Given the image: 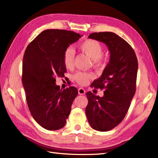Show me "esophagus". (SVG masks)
I'll return each instance as SVG.
<instances>
[{
  "mask_svg": "<svg viewBox=\"0 0 158 158\" xmlns=\"http://www.w3.org/2000/svg\"><path fill=\"white\" fill-rule=\"evenodd\" d=\"M78 93L79 95H84L85 93V89H83V88H79L78 89Z\"/></svg>",
  "mask_w": 158,
  "mask_h": 158,
  "instance_id": "esophagus-1",
  "label": "esophagus"
}]
</instances>
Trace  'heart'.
Here are the masks:
<instances>
[{"mask_svg":"<svg viewBox=\"0 0 158 158\" xmlns=\"http://www.w3.org/2000/svg\"><path fill=\"white\" fill-rule=\"evenodd\" d=\"M79 49L85 53V54L93 60V63L95 66L101 67L103 64V58L102 55L103 53V48L101 44L97 40L92 39L85 40L79 45ZM74 50L73 48L68 47L63 52V63L67 68H71L73 65L74 58ZM93 77V75L87 73H77L74 76L75 81L81 85H85L88 84L89 79Z\"/></svg>","mask_w":158,"mask_h":158,"instance_id":"obj_1","label":"heart"}]
</instances>
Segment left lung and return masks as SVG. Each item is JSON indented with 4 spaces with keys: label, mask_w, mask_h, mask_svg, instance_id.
Instances as JSON below:
<instances>
[{
    "label": "left lung",
    "mask_w": 158,
    "mask_h": 158,
    "mask_svg": "<svg viewBox=\"0 0 158 158\" xmlns=\"http://www.w3.org/2000/svg\"><path fill=\"white\" fill-rule=\"evenodd\" d=\"M89 38L105 43L110 59L100 78L92 86L105 89L103 97L86 93L85 115L95 130L106 132L121 123L126 115L136 91L138 61L132 47L112 32L90 34Z\"/></svg>",
    "instance_id": "1"
}]
</instances>
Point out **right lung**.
I'll return each mask as SVG.
<instances>
[{"mask_svg":"<svg viewBox=\"0 0 158 158\" xmlns=\"http://www.w3.org/2000/svg\"><path fill=\"white\" fill-rule=\"evenodd\" d=\"M82 35L73 31L48 29L28 45L23 58L22 84L35 121L48 130L65 126L78 94L74 86L60 89L56 77L64 76L63 52Z\"/></svg>","mask_w":158,"mask_h":158,"instance_id":"obj_1","label":"right lung"}]
</instances>
